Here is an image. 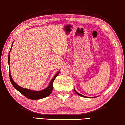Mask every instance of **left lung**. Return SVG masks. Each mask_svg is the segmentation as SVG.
Returning a JSON list of instances; mask_svg holds the SVG:
<instances>
[{"label":"left lung","instance_id":"8db88e82","mask_svg":"<svg viewBox=\"0 0 125 125\" xmlns=\"http://www.w3.org/2000/svg\"><path fill=\"white\" fill-rule=\"evenodd\" d=\"M74 92H76V94H77V95H79V96H82V97H84V98H87L86 97V96H83V95H81V94H79V93H77V92H76V91L75 90V89H74ZM89 98V97H88ZM95 98H96V97H95Z\"/></svg>","mask_w":125,"mask_h":125}]
</instances>
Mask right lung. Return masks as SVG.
Segmentation results:
<instances>
[{
	"instance_id": "1",
	"label": "right lung",
	"mask_w": 125,
	"mask_h": 125,
	"mask_svg": "<svg viewBox=\"0 0 125 125\" xmlns=\"http://www.w3.org/2000/svg\"><path fill=\"white\" fill-rule=\"evenodd\" d=\"M12 48L10 50V51L9 52L8 54V63L9 65V78H10V80L13 86L14 87L15 89H17L18 92L21 93L22 95H23L24 96H26L27 98L29 99H32V100H36V99H40L44 98L45 97H47L48 96H49L50 94H51L52 91H53V82L54 81L55 78L57 77V76L58 75L59 72L58 71L57 72V73L55 74L53 79H52V80L50 82L49 85L48 86L45 88L44 90H40V91H34L32 90H30V89L23 88L21 86H18L17 84H16V83H14L13 80L12 79V76H11L10 74V67H9V59H10V58H9V54H10V52L11 49H12Z\"/></svg>"
}]
</instances>
